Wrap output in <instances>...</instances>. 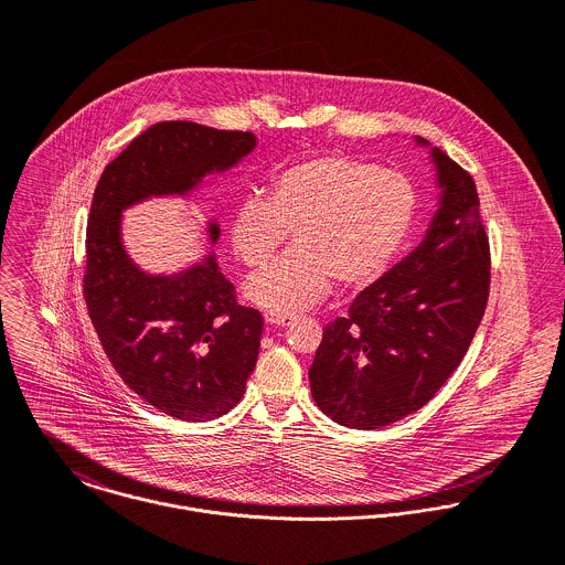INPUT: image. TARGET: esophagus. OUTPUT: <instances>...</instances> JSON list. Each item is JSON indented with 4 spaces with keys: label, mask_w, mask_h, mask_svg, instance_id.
Returning <instances> with one entry per match:
<instances>
[{
    "label": "esophagus",
    "mask_w": 565,
    "mask_h": 565,
    "mask_svg": "<svg viewBox=\"0 0 565 565\" xmlns=\"http://www.w3.org/2000/svg\"><path fill=\"white\" fill-rule=\"evenodd\" d=\"M294 320V316L289 313H276V311H267L265 313V322L271 323V326H285Z\"/></svg>",
    "instance_id": "obj_1"
}]
</instances>
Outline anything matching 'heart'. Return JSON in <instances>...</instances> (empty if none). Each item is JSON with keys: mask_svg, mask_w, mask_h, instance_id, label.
Here are the masks:
<instances>
[{"mask_svg": "<svg viewBox=\"0 0 565 565\" xmlns=\"http://www.w3.org/2000/svg\"><path fill=\"white\" fill-rule=\"evenodd\" d=\"M415 189L394 169L322 154L278 173L269 198H245L231 220V243L247 267L265 265L291 233L296 247L249 276L245 298L267 311L318 305L334 278L345 287L376 280L415 217Z\"/></svg>", "mask_w": 565, "mask_h": 565, "instance_id": "obj_1", "label": "heart"}]
</instances>
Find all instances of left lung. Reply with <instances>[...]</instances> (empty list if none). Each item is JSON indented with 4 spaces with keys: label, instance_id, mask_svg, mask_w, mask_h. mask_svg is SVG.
Wrapping results in <instances>:
<instances>
[{
    "label": "left lung",
    "instance_id": "1",
    "mask_svg": "<svg viewBox=\"0 0 565 565\" xmlns=\"http://www.w3.org/2000/svg\"><path fill=\"white\" fill-rule=\"evenodd\" d=\"M437 211L424 239L323 328L311 394L341 426L374 430L428 403L466 356L489 296V243L472 175L422 137Z\"/></svg>",
    "mask_w": 565,
    "mask_h": 565
}]
</instances>
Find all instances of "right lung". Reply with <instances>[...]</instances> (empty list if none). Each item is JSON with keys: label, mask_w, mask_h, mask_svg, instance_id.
I'll return each instance as SVG.
<instances>
[{"label": "right lung", "mask_w": 565, "mask_h": 565, "mask_svg": "<svg viewBox=\"0 0 565 565\" xmlns=\"http://www.w3.org/2000/svg\"><path fill=\"white\" fill-rule=\"evenodd\" d=\"M256 148L252 132L162 121L110 162L95 189L86 231L84 300L104 352L146 403L184 422L228 413L245 394L263 332L258 311L235 302L204 222L209 252L169 274L135 263L124 213L154 198L193 200L206 178L226 173Z\"/></svg>", "instance_id": "add662e5"}]
</instances>
